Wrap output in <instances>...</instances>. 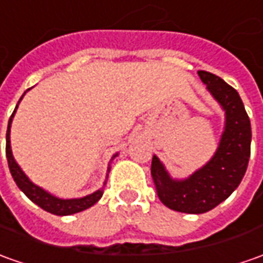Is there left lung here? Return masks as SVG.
I'll return each mask as SVG.
<instances>
[{
  "instance_id": "1",
  "label": "left lung",
  "mask_w": 263,
  "mask_h": 263,
  "mask_svg": "<svg viewBox=\"0 0 263 263\" xmlns=\"http://www.w3.org/2000/svg\"><path fill=\"white\" fill-rule=\"evenodd\" d=\"M197 73L226 112V126L216 154L183 181L173 180L155 155L151 164L160 200L171 210L190 214L206 213L236 190L248 168L252 141L251 121L236 89L210 71Z\"/></svg>"
}]
</instances>
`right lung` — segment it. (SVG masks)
<instances>
[{"label":"right lung","mask_w":263,"mask_h":263,"mask_svg":"<svg viewBox=\"0 0 263 263\" xmlns=\"http://www.w3.org/2000/svg\"><path fill=\"white\" fill-rule=\"evenodd\" d=\"M23 99V96H21ZM20 99V101H21ZM18 106V103H17ZM15 106V109H17ZM15 109L12 112L11 118L8 121V128H7V145H5V154H7V161H8V167L11 171V176L14 178L15 184L18 185V189L21 192L26 194L28 199L31 200L33 203H35L37 206H40L43 210L49 212V213L57 214V216H67V214L79 213L82 210H86L90 206H93L98 200L101 199L103 192L98 190L93 194H89L86 197H82V199H71V200H62L57 199L54 196H51L47 192H44L43 189L37 187L35 184H33L27 176L21 171L18 167V164L15 162L14 157L11 153V145H10V128H11V121L14 114H15Z\"/></svg>","instance_id":"right-lung-1"}]
</instances>
